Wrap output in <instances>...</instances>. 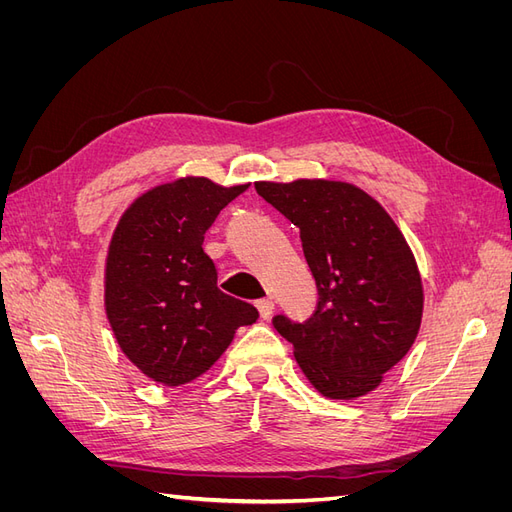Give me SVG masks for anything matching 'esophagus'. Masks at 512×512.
<instances>
[{
    "mask_svg": "<svg viewBox=\"0 0 512 512\" xmlns=\"http://www.w3.org/2000/svg\"><path fill=\"white\" fill-rule=\"evenodd\" d=\"M256 307H258V312H260V318H271L273 316V312H275V301L271 299V297H267V299H260V301H256Z\"/></svg>",
    "mask_w": 512,
    "mask_h": 512,
    "instance_id": "34e87169",
    "label": "esophagus"
}]
</instances>
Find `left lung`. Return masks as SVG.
Returning <instances> with one entry per match:
<instances>
[{
  "instance_id": "obj_1",
  "label": "left lung",
  "mask_w": 512,
  "mask_h": 512,
  "mask_svg": "<svg viewBox=\"0 0 512 512\" xmlns=\"http://www.w3.org/2000/svg\"><path fill=\"white\" fill-rule=\"evenodd\" d=\"M256 192L301 230L318 286L312 318L275 316L314 389L356 399L382 384L421 329L423 282L406 237L359 185L333 179L256 181Z\"/></svg>"
}]
</instances>
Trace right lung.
<instances>
[{
  "mask_svg": "<svg viewBox=\"0 0 512 512\" xmlns=\"http://www.w3.org/2000/svg\"><path fill=\"white\" fill-rule=\"evenodd\" d=\"M250 183L179 177L123 211L104 265V309L121 352L153 382L181 386L203 376L256 307L218 288L205 232Z\"/></svg>",
  "mask_w": 512,
  "mask_h": 512,
  "instance_id": "1",
  "label": "right lung"
}]
</instances>
